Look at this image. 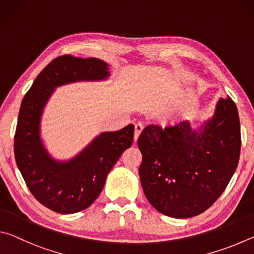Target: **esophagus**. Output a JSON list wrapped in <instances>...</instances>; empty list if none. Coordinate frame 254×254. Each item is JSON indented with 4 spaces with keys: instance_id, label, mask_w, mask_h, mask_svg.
Masks as SVG:
<instances>
[{
    "instance_id": "esophagus-1",
    "label": "esophagus",
    "mask_w": 254,
    "mask_h": 254,
    "mask_svg": "<svg viewBox=\"0 0 254 254\" xmlns=\"http://www.w3.org/2000/svg\"><path fill=\"white\" fill-rule=\"evenodd\" d=\"M143 124L142 123H136L135 124V133H134V141L136 142V140H137V137H139V135H140V133L142 132V130H143Z\"/></svg>"
}]
</instances>
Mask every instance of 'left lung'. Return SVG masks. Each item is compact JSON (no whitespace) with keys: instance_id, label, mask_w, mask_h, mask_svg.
<instances>
[{"instance_id":"obj_1","label":"left lung","mask_w":254,"mask_h":254,"mask_svg":"<svg viewBox=\"0 0 254 254\" xmlns=\"http://www.w3.org/2000/svg\"><path fill=\"white\" fill-rule=\"evenodd\" d=\"M137 145L144 195L158 212L189 218L209 208L238 167L241 128L231 97H220L212 117L198 127L189 121L149 124Z\"/></svg>"}]
</instances>
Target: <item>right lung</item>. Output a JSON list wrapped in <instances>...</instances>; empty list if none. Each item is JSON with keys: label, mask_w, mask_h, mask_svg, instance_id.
<instances>
[{"label": "right lung", "mask_w": 254, "mask_h": 254, "mask_svg": "<svg viewBox=\"0 0 254 254\" xmlns=\"http://www.w3.org/2000/svg\"><path fill=\"white\" fill-rule=\"evenodd\" d=\"M110 76V65L101 59L62 56L37 76L21 103L14 136L16 165L31 194L54 212L72 214L94 203L111 169L131 147L134 126L101 132L74 157L60 160L41 136L46 105L59 86L103 81Z\"/></svg>", "instance_id": "1"}]
</instances>
